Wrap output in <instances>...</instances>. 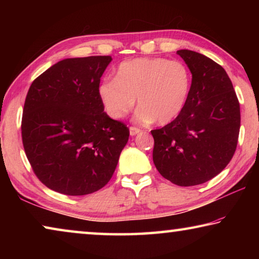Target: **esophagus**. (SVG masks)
I'll list each match as a JSON object with an SVG mask.
<instances>
[{
  "label": "esophagus",
  "mask_w": 259,
  "mask_h": 259,
  "mask_svg": "<svg viewBox=\"0 0 259 259\" xmlns=\"http://www.w3.org/2000/svg\"><path fill=\"white\" fill-rule=\"evenodd\" d=\"M129 131H130V136H136L137 134H139L142 130H140L139 128H136V126H130Z\"/></svg>",
  "instance_id": "esophagus-1"
}]
</instances>
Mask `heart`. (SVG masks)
<instances>
[{
	"instance_id": "heart-1",
	"label": "heart",
	"mask_w": 259,
	"mask_h": 259,
	"mask_svg": "<svg viewBox=\"0 0 259 259\" xmlns=\"http://www.w3.org/2000/svg\"><path fill=\"white\" fill-rule=\"evenodd\" d=\"M192 76L185 64L165 58H137L121 63L115 78H104L98 95L105 111L114 120L131 112L138 123L161 125L172 122L183 112L191 93Z\"/></svg>"
}]
</instances>
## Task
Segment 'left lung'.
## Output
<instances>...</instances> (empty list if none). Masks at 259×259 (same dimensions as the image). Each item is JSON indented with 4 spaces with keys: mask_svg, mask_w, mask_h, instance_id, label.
Here are the masks:
<instances>
[{
    "mask_svg": "<svg viewBox=\"0 0 259 259\" xmlns=\"http://www.w3.org/2000/svg\"><path fill=\"white\" fill-rule=\"evenodd\" d=\"M192 73L183 112L163 128L152 130L153 162L178 186L210 181L234 155L240 131V104L221 65L204 55L178 50Z\"/></svg>",
    "mask_w": 259,
    "mask_h": 259,
    "instance_id": "obj_1",
    "label": "left lung"
}]
</instances>
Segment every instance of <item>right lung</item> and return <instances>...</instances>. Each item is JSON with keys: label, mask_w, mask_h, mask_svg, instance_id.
<instances>
[{"label": "right lung", "mask_w": 259, "mask_h": 259, "mask_svg": "<svg viewBox=\"0 0 259 259\" xmlns=\"http://www.w3.org/2000/svg\"><path fill=\"white\" fill-rule=\"evenodd\" d=\"M111 56L67 58L35 78L21 137L34 174L50 190L85 195L112 178L129 129L104 112L98 85Z\"/></svg>", "instance_id": "right-lung-1"}]
</instances>
